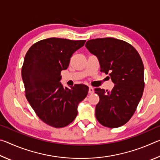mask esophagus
<instances>
[{
  "instance_id": "34e87169",
  "label": "esophagus",
  "mask_w": 160,
  "mask_h": 160,
  "mask_svg": "<svg viewBox=\"0 0 160 160\" xmlns=\"http://www.w3.org/2000/svg\"><path fill=\"white\" fill-rule=\"evenodd\" d=\"M93 92H94V89H93V88H92V87L90 86V87H89V93H90V94H92Z\"/></svg>"
}]
</instances>
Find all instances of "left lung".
I'll list each match as a JSON object with an SVG mask.
<instances>
[{
  "label": "left lung",
  "mask_w": 160,
  "mask_h": 160,
  "mask_svg": "<svg viewBox=\"0 0 160 160\" xmlns=\"http://www.w3.org/2000/svg\"><path fill=\"white\" fill-rule=\"evenodd\" d=\"M95 55L101 72L115 84L112 91L94 89L99 97L95 116L102 126L114 128L124 125L134 114L144 90V66L131 44L114 38L91 39L85 44Z\"/></svg>",
  "instance_id": "obj_1"
}]
</instances>
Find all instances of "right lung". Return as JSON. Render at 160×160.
I'll list each match as a JSON object with an SVG mask.
<instances>
[{
	"instance_id": "1",
	"label": "right lung",
	"mask_w": 160,
	"mask_h": 160,
	"mask_svg": "<svg viewBox=\"0 0 160 160\" xmlns=\"http://www.w3.org/2000/svg\"><path fill=\"white\" fill-rule=\"evenodd\" d=\"M85 40L48 38L35 43L22 67L26 98L41 120L54 128L69 125L78 115V105L88 95L82 84L68 88L60 82L61 72Z\"/></svg>"
}]
</instances>
